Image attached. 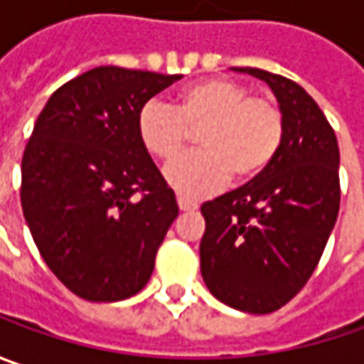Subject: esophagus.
Instances as JSON below:
<instances>
[{
  "mask_svg": "<svg viewBox=\"0 0 364 364\" xmlns=\"http://www.w3.org/2000/svg\"><path fill=\"white\" fill-rule=\"evenodd\" d=\"M178 206H180V210L182 213H192V210H196L198 208V204L196 203H192V200H188V198H178Z\"/></svg>",
  "mask_w": 364,
  "mask_h": 364,
  "instance_id": "1",
  "label": "esophagus"
}]
</instances>
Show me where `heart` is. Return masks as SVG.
Returning a JSON list of instances; mask_svg holds the SVG:
<instances>
[{
	"instance_id": "b5f03b06",
	"label": "heart",
	"mask_w": 364,
	"mask_h": 364,
	"mask_svg": "<svg viewBox=\"0 0 364 364\" xmlns=\"http://www.w3.org/2000/svg\"><path fill=\"white\" fill-rule=\"evenodd\" d=\"M200 132V151L166 166V180L184 198H204L229 178L251 180L277 156L286 119L277 101L251 91L231 78H206L178 92L174 107L158 99L137 113L141 146L158 160L176 158Z\"/></svg>"
}]
</instances>
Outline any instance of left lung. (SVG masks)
Returning a JSON list of instances; mask_svg holds the SVG:
<instances>
[{
	"label": "left lung",
	"instance_id": "1",
	"mask_svg": "<svg viewBox=\"0 0 364 364\" xmlns=\"http://www.w3.org/2000/svg\"><path fill=\"white\" fill-rule=\"evenodd\" d=\"M232 70L272 87L286 132L261 174L200 206V272L223 304L269 314L306 286L324 253L341 206V154L328 119L298 82L251 66Z\"/></svg>",
	"mask_w": 364,
	"mask_h": 364
}]
</instances>
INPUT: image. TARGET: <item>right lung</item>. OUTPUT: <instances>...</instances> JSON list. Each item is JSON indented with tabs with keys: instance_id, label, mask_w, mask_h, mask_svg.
<instances>
[{
	"instance_id": "right-lung-1",
	"label": "right lung",
	"mask_w": 364,
	"mask_h": 364,
	"mask_svg": "<svg viewBox=\"0 0 364 364\" xmlns=\"http://www.w3.org/2000/svg\"><path fill=\"white\" fill-rule=\"evenodd\" d=\"M180 75L97 66L52 92L21 158V208L52 273L75 296L119 301L149 282L178 217L137 135L141 105Z\"/></svg>"
}]
</instances>
